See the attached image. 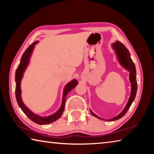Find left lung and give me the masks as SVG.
<instances>
[{
	"label": "left lung",
	"instance_id": "left-lung-1",
	"mask_svg": "<svg viewBox=\"0 0 154 154\" xmlns=\"http://www.w3.org/2000/svg\"><path fill=\"white\" fill-rule=\"evenodd\" d=\"M113 49L116 50L117 55L118 56L119 62L124 67L126 68V69L130 71V81L131 82L132 84V90H131V94H130V98L128 102L126 107L124 109V111L122 113L118 115V116L115 117L114 118L111 119H109V121H114V120H118V119L122 118L125 114L126 113V112L128 110L130 106H131L132 102H133L135 96L137 94V77H136V68H135V65L133 61L132 60L131 58H130V54L126 47H125L123 44L119 41H117L116 43H113ZM91 113L94 116L96 117V118L102 119V118H99L97 116H96L95 114H94L92 111Z\"/></svg>",
	"mask_w": 154,
	"mask_h": 154
}]
</instances>
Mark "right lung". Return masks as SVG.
I'll list each match as a JSON object with an SVG mask.
<instances>
[{"label":"right lung","mask_w":154,"mask_h":154,"mask_svg":"<svg viewBox=\"0 0 154 154\" xmlns=\"http://www.w3.org/2000/svg\"><path fill=\"white\" fill-rule=\"evenodd\" d=\"M36 43H37V42L35 41V42H34L32 44H31V45L28 47L26 49V51H24V53L23 54V55L22 56V58H21L20 63L19 65H18V66L17 68L16 72H15V82H16V87H15V97H16V100L18 103V105L20 106V108L22 109L23 112H24V113L28 116V118L31 119V120L36 124L43 125V124H48L49 123H52V122L56 121L59 118H60V116H62V113H63V111L64 110V105H65V102H66V95L72 89H73L74 88L77 86V85L78 84V82L77 80L74 79L72 80V82L68 83V84L66 85V87H65L64 90L63 99H62V105L59 110L57 111L56 113L52 115V116L47 117V118H42V117L36 116V115L34 114L32 112H31L29 109H28L26 106L24 105V104L23 103L22 100V98H21L20 81L22 79L23 72H24L26 67L27 64L28 63V60L30 58V54L32 53V49L34 48V47H35V45Z\"/></svg>","instance_id":"obj_1"}]
</instances>
